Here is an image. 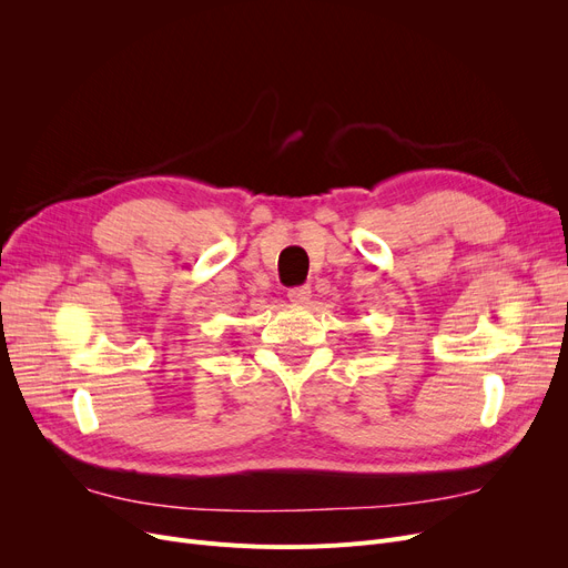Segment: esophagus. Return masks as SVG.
Masks as SVG:
<instances>
[{"mask_svg": "<svg viewBox=\"0 0 568 568\" xmlns=\"http://www.w3.org/2000/svg\"><path fill=\"white\" fill-rule=\"evenodd\" d=\"M287 300L294 304V306H304L311 302V287H292L287 292Z\"/></svg>", "mask_w": 568, "mask_h": 568, "instance_id": "obj_1", "label": "esophagus"}]
</instances>
